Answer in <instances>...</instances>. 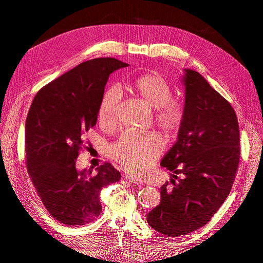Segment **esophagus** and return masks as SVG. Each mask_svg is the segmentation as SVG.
<instances>
[{
  "label": "esophagus",
  "instance_id": "34e87169",
  "mask_svg": "<svg viewBox=\"0 0 263 263\" xmlns=\"http://www.w3.org/2000/svg\"><path fill=\"white\" fill-rule=\"evenodd\" d=\"M124 179L127 181V182H129V183H132V184H135V185H139L140 184V181H138V180H136L135 178H133V177H130V176H125L124 177Z\"/></svg>",
  "mask_w": 263,
  "mask_h": 263
}]
</instances>
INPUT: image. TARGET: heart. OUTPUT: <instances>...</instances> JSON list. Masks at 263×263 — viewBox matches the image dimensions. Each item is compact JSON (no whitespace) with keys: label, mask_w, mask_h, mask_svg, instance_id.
Instances as JSON below:
<instances>
[{"label":"heart","mask_w":263,"mask_h":263,"mask_svg":"<svg viewBox=\"0 0 263 263\" xmlns=\"http://www.w3.org/2000/svg\"><path fill=\"white\" fill-rule=\"evenodd\" d=\"M130 89L154 110L155 124L168 135L177 134L184 118L182 102L172 99V89L164 79L156 73L140 76L129 84ZM121 92L109 86L103 93L98 116L101 125L110 127L116 122ZM163 149L161 138L154 133L125 132L110 146L109 156L135 177H144Z\"/></svg>","instance_id":"1"}]
</instances>
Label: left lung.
I'll return each mask as SVG.
<instances>
[{"instance_id":"1","label":"left lung","mask_w":263,"mask_h":263,"mask_svg":"<svg viewBox=\"0 0 263 263\" xmlns=\"http://www.w3.org/2000/svg\"><path fill=\"white\" fill-rule=\"evenodd\" d=\"M183 82L184 118L161 161L173 172L172 186H161L160 204L147 215L148 224L169 237L208 224L229 195L240 159L239 125L230 103L196 71L185 70Z\"/></svg>"}]
</instances>
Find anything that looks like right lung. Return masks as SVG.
<instances>
[{
  "instance_id": "add662e5",
  "label": "right lung",
  "mask_w": 263,
  "mask_h": 263,
  "mask_svg": "<svg viewBox=\"0 0 263 263\" xmlns=\"http://www.w3.org/2000/svg\"><path fill=\"white\" fill-rule=\"evenodd\" d=\"M127 66L115 58L82 62L42 87L31 102L25 124L27 172L46 210L62 224L81 226L97 219L102 189L121 179L108 162L93 174L78 172L76 160L87 148L85 133L97 124L109 74Z\"/></svg>"
}]
</instances>
